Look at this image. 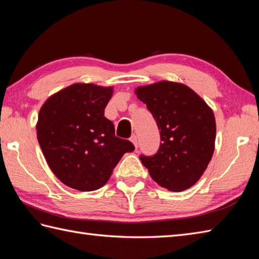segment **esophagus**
Wrapping results in <instances>:
<instances>
[{"mask_svg": "<svg viewBox=\"0 0 259 259\" xmlns=\"http://www.w3.org/2000/svg\"><path fill=\"white\" fill-rule=\"evenodd\" d=\"M130 141L133 142L134 146H135V148L137 149V148H138V139H137V136H133V137H131V138H130Z\"/></svg>", "mask_w": 259, "mask_h": 259, "instance_id": "esophagus-1", "label": "esophagus"}]
</instances>
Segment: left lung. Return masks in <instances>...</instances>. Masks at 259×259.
I'll list each match as a JSON object with an SVG mask.
<instances>
[{"label":"left lung","mask_w":259,"mask_h":259,"mask_svg":"<svg viewBox=\"0 0 259 259\" xmlns=\"http://www.w3.org/2000/svg\"><path fill=\"white\" fill-rule=\"evenodd\" d=\"M155 118L161 144L151 157L140 160L156 183L183 191L200 179L210 162L216 139L211 108L184 83L159 81L135 90Z\"/></svg>","instance_id":"8db88e82"}]
</instances>
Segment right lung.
<instances>
[{
  "label": "right lung",
  "instance_id": "1",
  "mask_svg": "<svg viewBox=\"0 0 259 259\" xmlns=\"http://www.w3.org/2000/svg\"><path fill=\"white\" fill-rule=\"evenodd\" d=\"M113 87L74 83L47 99L38 112L36 136L43 155L60 181L80 191L107 184L125 152L129 140L114 135L104 117Z\"/></svg>",
  "mask_w": 259,
  "mask_h": 259
}]
</instances>
